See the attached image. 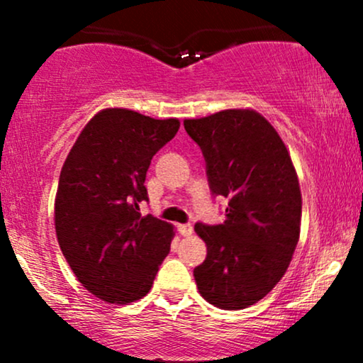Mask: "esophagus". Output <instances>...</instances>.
Returning a JSON list of instances; mask_svg holds the SVG:
<instances>
[{
  "label": "esophagus",
  "instance_id": "34e87169",
  "mask_svg": "<svg viewBox=\"0 0 363 363\" xmlns=\"http://www.w3.org/2000/svg\"><path fill=\"white\" fill-rule=\"evenodd\" d=\"M177 230H179V234H181V235L187 237V235L193 234V225H191V223H182V225H177Z\"/></svg>",
  "mask_w": 363,
  "mask_h": 363
}]
</instances>
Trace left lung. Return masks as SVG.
I'll return each instance as SVG.
<instances>
[{
    "label": "left lung",
    "instance_id": "8db88e82",
    "mask_svg": "<svg viewBox=\"0 0 363 363\" xmlns=\"http://www.w3.org/2000/svg\"><path fill=\"white\" fill-rule=\"evenodd\" d=\"M201 148L213 196L228 199L225 222L196 223L206 259L194 280L206 302L239 311L261 301L285 274L301 235L302 194L280 135L259 112L227 109L186 119Z\"/></svg>",
    "mask_w": 363,
    "mask_h": 363
}]
</instances>
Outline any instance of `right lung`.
I'll return each mask as SVG.
<instances>
[{
  "label": "right lung",
  "instance_id": "1",
  "mask_svg": "<svg viewBox=\"0 0 363 363\" xmlns=\"http://www.w3.org/2000/svg\"><path fill=\"white\" fill-rule=\"evenodd\" d=\"M177 119L104 109L89 121L61 169L54 225L74 277L109 303L140 301L170 251L174 227L140 213L155 153L176 136Z\"/></svg>",
  "mask_w": 363,
  "mask_h": 363
}]
</instances>
